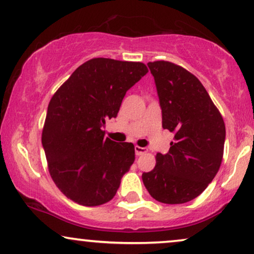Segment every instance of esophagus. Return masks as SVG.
I'll return each mask as SVG.
<instances>
[{
  "instance_id": "34e87169",
  "label": "esophagus",
  "mask_w": 254,
  "mask_h": 254,
  "mask_svg": "<svg viewBox=\"0 0 254 254\" xmlns=\"http://www.w3.org/2000/svg\"><path fill=\"white\" fill-rule=\"evenodd\" d=\"M134 152H136V156H142L146 152V149L145 147H140V146L136 145L134 146Z\"/></svg>"
}]
</instances>
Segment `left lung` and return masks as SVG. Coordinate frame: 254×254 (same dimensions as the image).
<instances>
[{
  "label": "left lung",
  "mask_w": 254,
  "mask_h": 254,
  "mask_svg": "<svg viewBox=\"0 0 254 254\" xmlns=\"http://www.w3.org/2000/svg\"><path fill=\"white\" fill-rule=\"evenodd\" d=\"M155 77L163 127L175 133L168 153L142 179L151 197L183 204L203 192L220 168L225 123L206 89L193 73L168 61L147 63Z\"/></svg>",
  "instance_id": "obj_1"
}]
</instances>
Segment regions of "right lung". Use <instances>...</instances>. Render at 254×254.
I'll return each instance as SVG.
<instances>
[{"instance_id": "obj_1", "label": "right lung", "mask_w": 254, "mask_h": 254, "mask_svg": "<svg viewBox=\"0 0 254 254\" xmlns=\"http://www.w3.org/2000/svg\"><path fill=\"white\" fill-rule=\"evenodd\" d=\"M147 71L140 62L92 59L51 97L42 145L54 183L75 203H108L134 162L133 144L104 138L102 127L117 116L127 90Z\"/></svg>"}]
</instances>
